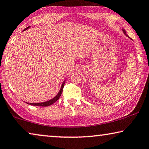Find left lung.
I'll list each match as a JSON object with an SVG mask.
<instances>
[{"mask_svg":"<svg viewBox=\"0 0 149 149\" xmlns=\"http://www.w3.org/2000/svg\"><path fill=\"white\" fill-rule=\"evenodd\" d=\"M123 32L125 33V34H126V32H125V30H123Z\"/></svg>","mask_w":149,"mask_h":149,"instance_id":"obj_1","label":"left lung"}]
</instances>
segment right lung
<instances>
[{"label":"right lung","instance_id":"1","mask_svg":"<svg viewBox=\"0 0 149 149\" xmlns=\"http://www.w3.org/2000/svg\"><path fill=\"white\" fill-rule=\"evenodd\" d=\"M30 26H28L27 28H26L25 30H27L28 28ZM64 84H65V81H63V83L62 85V87H61V89L60 91H59V93H58V95H56L55 97H54L53 99H52V100H49L48 101H46V102H43V103H27L28 104H30V105H34V106H42V107H47V106H49L51 105H52L53 103H54L56 102V101H57L59 98H60V97L62 95V91H63V86H64Z\"/></svg>","mask_w":149,"mask_h":149}]
</instances>
